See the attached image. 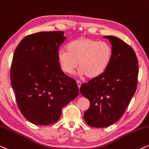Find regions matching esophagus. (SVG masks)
I'll return each mask as SVG.
<instances>
[{
	"instance_id": "esophagus-1",
	"label": "esophagus",
	"mask_w": 149,
	"mask_h": 149,
	"mask_svg": "<svg viewBox=\"0 0 149 149\" xmlns=\"http://www.w3.org/2000/svg\"><path fill=\"white\" fill-rule=\"evenodd\" d=\"M81 82H80V81H77V85H78V88H80V87H81Z\"/></svg>"
}]
</instances>
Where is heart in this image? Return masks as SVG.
Segmentation results:
<instances>
[{
  "instance_id": "obj_1",
  "label": "heart",
  "mask_w": 149,
  "mask_h": 149,
  "mask_svg": "<svg viewBox=\"0 0 149 149\" xmlns=\"http://www.w3.org/2000/svg\"><path fill=\"white\" fill-rule=\"evenodd\" d=\"M109 44L92 38L81 37L68 44L67 50L60 49L57 60L62 71L71 74L78 65L80 76L93 79L106 71L112 58Z\"/></svg>"
}]
</instances>
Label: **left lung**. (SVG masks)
Here are the masks:
<instances>
[{
  "label": "left lung",
  "instance_id": "1",
  "mask_svg": "<svg viewBox=\"0 0 149 149\" xmlns=\"http://www.w3.org/2000/svg\"><path fill=\"white\" fill-rule=\"evenodd\" d=\"M103 37L112 45V60L101 76L83 83L80 89L90 102L84 119L95 128L110 126L122 116L135 93L139 73L133 49L115 36Z\"/></svg>",
  "mask_w": 149,
  "mask_h": 149
}]
</instances>
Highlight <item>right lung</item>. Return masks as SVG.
Segmentation results:
<instances>
[{
    "instance_id": "1",
    "label": "right lung",
    "mask_w": 149,
    "mask_h": 149,
    "mask_svg": "<svg viewBox=\"0 0 149 149\" xmlns=\"http://www.w3.org/2000/svg\"><path fill=\"white\" fill-rule=\"evenodd\" d=\"M64 32H39L25 37L14 51L10 80L21 113L35 125L59 120L62 108L79 94L57 60Z\"/></svg>"
}]
</instances>
